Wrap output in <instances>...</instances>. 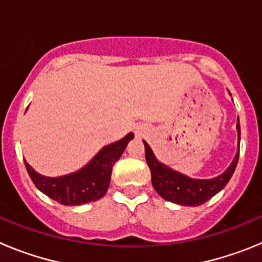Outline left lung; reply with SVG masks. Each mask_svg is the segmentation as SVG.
Segmentation results:
<instances>
[{"label": "left lung", "mask_w": 262, "mask_h": 262, "mask_svg": "<svg viewBox=\"0 0 262 262\" xmlns=\"http://www.w3.org/2000/svg\"><path fill=\"white\" fill-rule=\"evenodd\" d=\"M236 128H237L240 142L239 119H237ZM143 143L145 148V160L151 169L152 185L155 190L160 196H163L164 200L182 206H200L219 193L228 184L239 161V151H237L233 161L223 174L211 178V180H195V178H190L176 172L169 166L160 163L155 157L151 147L145 142Z\"/></svg>", "instance_id": "8db88e82"}]
</instances>
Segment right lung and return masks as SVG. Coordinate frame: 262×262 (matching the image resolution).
Listing matches in <instances>:
<instances>
[{
	"instance_id": "1",
	"label": "right lung",
	"mask_w": 262,
	"mask_h": 262,
	"mask_svg": "<svg viewBox=\"0 0 262 262\" xmlns=\"http://www.w3.org/2000/svg\"><path fill=\"white\" fill-rule=\"evenodd\" d=\"M133 138L134 134L129 133L118 142L106 145L84 168L62 177H45L36 173L26 161L25 165L35 186L51 200L66 206L94 202L107 191L113 166Z\"/></svg>"
}]
</instances>
